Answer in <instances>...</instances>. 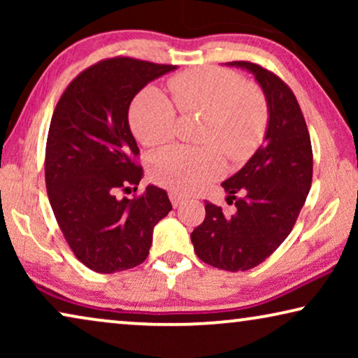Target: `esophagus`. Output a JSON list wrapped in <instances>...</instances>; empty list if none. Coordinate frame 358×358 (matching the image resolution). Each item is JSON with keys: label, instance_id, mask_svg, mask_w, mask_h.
<instances>
[{"label": "esophagus", "instance_id": "34e87169", "mask_svg": "<svg viewBox=\"0 0 358 358\" xmlns=\"http://www.w3.org/2000/svg\"><path fill=\"white\" fill-rule=\"evenodd\" d=\"M169 199H171V203H173V207H179L180 203H184L187 197H184V195H180L178 192H169Z\"/></svg>", "mask_w": 358, "mask_h": 358}]
</instances>
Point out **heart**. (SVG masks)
<instances>
[{"label": "heart", "mask_w": 358, "mask_h": 358, "mask_svg": "<svg viewBox=\"0 0 358 358\" xmlns=\"http://www.w3.org/2000/svg\"><path fill=\"white\" fill-rule=\"evenodd\" d=\"M169 90L182 114L205 115L202 141L217 145L229 159H246L262 141L267 127L266 101L238 73L213 66L195 68L176 75ZM176 119L173 102L155 86L145 87L131 102V131L146 146L173 138ZM223 171V158L214 146L174 145L150 159L151 178L180 194L199 192Z\"/></svg>", "instance_id": "1"}]
</instances>
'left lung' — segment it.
Returning a JSON list of instances; mask_svg holds the SVG:
<instances>
[{"mask_svg":"<svg viewBox=\"0 0 358 358\" xmlns=\"http://www.w3.org/2000/svg\"><path fill=\"white\" fill-rule=\"evenodd\" d=\"M224 65L254 76L267 102V127L256 153L222 182L234 213L205 200V220L190 239L200 261L238 272L266 261L290 234L311 187L313 151L296 97L280 78L251 62Z\"/></svg>","mask_w":358,"mask_h":358,"instance_id":"8db88e82","label":"left lung"}]
</instances>
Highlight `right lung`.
<instances>
[{"label": "right lung", "instance_id": "add662e5", "mask_svg": "<svg viewBox=\"0 0 358 358\" xmlns=\"http://www.w3.org/2000/svg\"><path fill=\"white\" fill-rule=\"evenodd\" d=\"M178 66L117 57L70 83L53 112L45 151V184L66 243L99 273L136 267L148 257L155 224L173 205L153 184L138 199H119L140 184L138 146L129 125L134 97Z\"/></svg>", "mask_w": 358, "mask_h": 358}]
</instances>
